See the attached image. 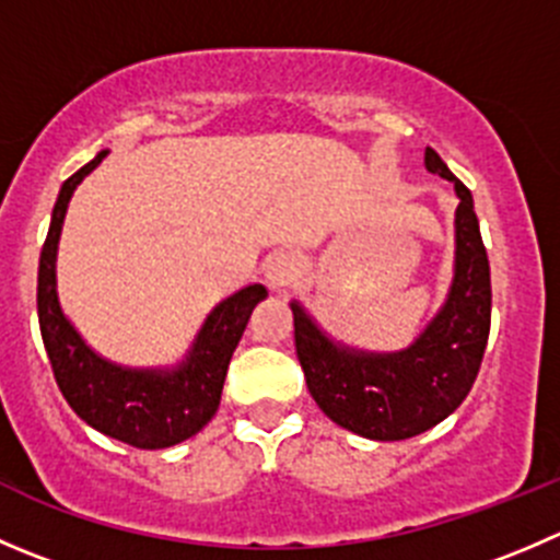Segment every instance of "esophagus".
I'll return each instance as SVG.
<instances>
[{
    "instance_id": "1",
    "label": "esophagus",
    "mask_w": 560,
    "mask_h": 560,
    "mask_svg": "<svg viewBox=\"0 0 560 560\" xmlns=\"http://www.w3.org/2000/svg\"><path fill=\"white\" fill-rule=\"evenodd\" d=\"M301 276V259L295 252H276L265 262V279L273 290H287Z\"/></svg>"
}]
</instances>
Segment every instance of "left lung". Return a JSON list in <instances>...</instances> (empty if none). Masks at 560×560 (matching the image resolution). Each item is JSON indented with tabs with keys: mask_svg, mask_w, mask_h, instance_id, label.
I'll list each match as a JSON object with an SVG mask.
<instances>
[{
	"mask_svg": "<svg viewBox=\"0 0 560 560\" xmlns=\"http://www.w3.org/2000/svg\"><path fill=\"white\" fill-rule=\"evenodd\" d=\"M424 164L432 175L452 180L459 197L457 270L446 306L416 345L394 355L336 347L292 303L295 352L308 394L330 421L372 441L416 438L452 416L474 388L490 339V259L474 197L432 148H427Z\"/></svg>",
	"mask_w": 560,
	"mask_h": 560,
	"instance_id": "8db88e82",
	"label": "left lung"
}]
</instances>
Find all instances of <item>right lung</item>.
Listing matches in <instances>:
<instances>
[{
    "label": "right lung",
    "instance_id": "obj_1",
    "mask_svg": "<svg viewBox=\"0 0 560 560\" xmlns=\"http://www.w3.org/2000/svg\"><path fill=\"white\" fill-rule=\"evenodd\" d=\"M103 159L106 150L70 175L54 205L37 268L40 336L54 380L81 421L133 448H170L197 435L219 410L232 352L246 330L252 308L268 295V290L262 284H248L221 301L205 319L191 355L175 372H136L95 355L59 308L54 262L70 197Z\"/></svg>",
    "mask_w": 560,
    "mask_h": 560
}]
</instances>
